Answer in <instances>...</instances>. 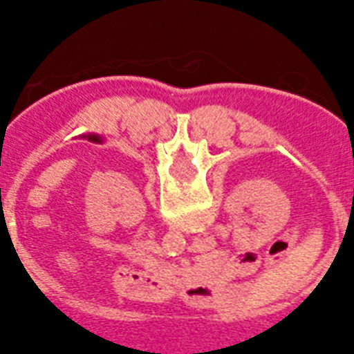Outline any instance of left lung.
<instances>
[{
  "label": "left lung",
  "instance_id": "8db88e82",
  "mask_svg": "<svg viewBox=\"0 0 354 354\" xmlns=\"http://www.w3.org/2000/svg\"><path fill=\"white\" fill-rule=\"evenodd\" d=\"M84 138H88L90 141H93V143H101L102 139L99 138V136H93V133H90V136H84Z\"/></svg>",
  "mask_w": 354,
  "mask_h": 354
}]
</instances>
